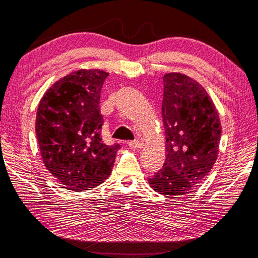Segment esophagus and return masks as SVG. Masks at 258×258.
Instances as JSON below:
<instances>
[{"label":"esophagus","mask_w":258,"mask_h":258,"mask_svg":"<svg viewBox=\"0 0 258 258\" xmlns=\"http://www.w3.org/2000/svg\"><path fill=\"white\" fill-rule=\"evenodd\" d=\"M128 146L132 149H141L143 147V143L141 141H130L128 142Z\"/></svg>","instance_id":"obj_1"}]
</instances>
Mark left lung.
I'll list each match as a JSON object with an SVG mask.
<instances>
[{"mask_svg": "<svg viewBox=\"0 0 258 258\" xmlns=\"http://www.w3.org/2000/svg\"><path fill=\"white\" fill-rule=\"evenodd\" d=\"M162 120L167 157L149 183L163 196H185L204 180L217 159L222 134L218 112L199 82L168 73L163 77Z\"/></svg>", "mask_w": 258, "mask_h": 258, "instance_id": "8db88e82", "label": "left lung"}]
</instances>
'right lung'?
Listing matches in <instances>:
<instances>
[{"label": "right lung", "instance_id": "add662e5", "mask_svg": "<svg viewBox=\"0 0 258 258\" xmlns=\"http://www.w3.org/2000/svg\"><path fill=\"white\" fill-rule=\"evenodd\" d=\"M107 77L99 70L72 72L40 100L35 132L41 155L65 188L88 191L111 175L121 146L100 137V90Z\"/></svg>", "mask_w": 258, "mask_h": 258}]
</instances>
